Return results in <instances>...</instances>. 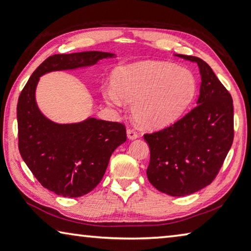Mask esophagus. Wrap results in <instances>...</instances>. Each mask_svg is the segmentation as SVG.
I'll list each match as a JSON object with an SVG mask.
<instances>
[{"label": "esophagus", "mask_w": 251, "mask_h": 251, "mask_svg": "<svg viewBox=\"0 0 251 251\" xmlns=\"http://www.w3.org/2000/svg\"><path fill=\"white\" fill-rule=\"evenodd\" d=\"M126 134H127V138L130 139V141H133V139H136L138 137V134L136 133L134 129H127Z\"/></svg>", "instance_id": "1"}]
</instances>
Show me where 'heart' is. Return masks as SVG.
<instances>
[{
	"label": "heart",
	"mask_w": 251,
	"mask_h": 251,
	"mask_svg": "<svg viewBox=\"0 0 251 251\" xmlns=\"http://www.w3.org/2000/svg\"><path fill=\"white\" fill-rule=\"evenodd\" d=\"M196 79L189 71L171 63L138 62L115 71L113 86L103 94L106 103L120 107L131 104V114L139 126L159 129L175 123L196 94Z\"/></svg>",
	"instance_id": "heart-1"
}]
</instances>
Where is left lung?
I'll return each mask as SVG.
<instances>
[{
	"label": "left lung",
	"instance_id": "1",
	"mask_svg": "<svg viewBox=\"0 0 251 251\" xmlns=\"http://www.w3.org/2000/svg\"><path fill=\"white\" fill-rule=\"evenodd\" d=\"M196 63L201 77L197 106L171 127L144 135L150 146L147 178L159 192L182 197L202 189L217 176L233 141L232 99L201 58L175 54Z\"/></svg>",
	"mask_w": 251,
	"mask_h": 251
}]
</instances>
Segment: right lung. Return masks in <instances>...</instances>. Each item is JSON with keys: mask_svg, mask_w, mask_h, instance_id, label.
<instances>
[{"mask_svg": "<svg viewBox=\"0 0 251 251\" xmlns=\"http://www.w3.org/2000/svg\"><path fill=\"white\" fill-rule=\"evenodd\" d=\"M116 55L100 50L56 54L34 71L18 101L19 150L29 171L50 192L80 197L100 184L114 151L126 142L123 124L87 117L71 124L49 120L36 103L41 76L90 67Z\"/></svg>", "mask_w": 251, "mask_h": 251, "instance_id": "add662e5", "label": "right lung"}]
</instances>
